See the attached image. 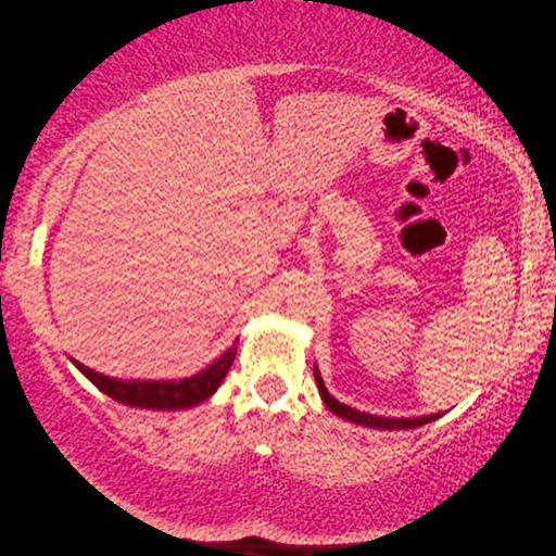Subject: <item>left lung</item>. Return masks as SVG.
I'll return each mask as SVG.
<instances>
[{"instance_id":"obj_1","label":"left lung","mask_w":556,"mask_h":556,"mask_svg":"<svg viewBox=\"0 0 556 556\" xmlns=\"http://www.w3.org/2000/svg\"><path fill=\"white\" fill-rule=\"evenodd\" d=\"M314 375H316L318 394H321V400L326 402V407H329L333 415H339L341 420H346V422L364 425V428H375V430H413V428H420V425H428L432 420H438V417H440L438 413L435 415H425V417H382V415L359 413V409H354V407H349V405H341L337 397H331L316 367H314Z\"/></svg>"}]
</instances>
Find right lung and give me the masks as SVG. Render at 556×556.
<instances>
[{
  "label": "right lung",
  "mask_w": 556,
  "mask_h": 556,
  "mask_svg": "<svg viewBox=\"0 0 556 556\" xmlns=\"http://www.w3.org/2000/svg\"><path fill=\"white\" fill-rule=\"evenodd\" d=\"M238 346H230L223 356H217L207 369L200 375L185 379H116L101 371H93L86 364L71 359L90 382H93L103 394H109L116 402H124L128 407L143 409H187L210 400L223 384V379L230 371Z\"/></svg>",
  "instance_id": "right-lung-1"
}]
</instances>
